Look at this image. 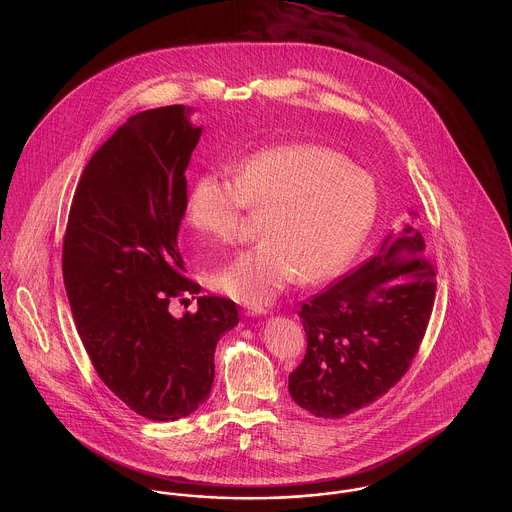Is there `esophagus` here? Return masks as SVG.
Segmentation results:
<instances>
[{
  "label": "esophagus",
  "mask_w": 512,
  "mask_h": 512,
  "mask_svg": "<svg viewBox=\"0 0 512 512\" xmlns=\"http://www.w3.org/2000/svg\"><path fill=\"white\" fill-rule=\"evenodd\" d=\"M244 313L247 317H263V315H267L268 311L259 305H245Z\"/></svg>",
  "instance_id": "esophagus-1"
}]
</instances>
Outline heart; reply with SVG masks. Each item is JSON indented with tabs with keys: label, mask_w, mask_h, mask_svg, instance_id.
Returning a JSON list of instances; mask_svg holds the SVG:
<instances>
[{
	"label": "heart",
	"mask_w": 512,
	"mask_h": 512,
	"mask_svg": "<svg viewBox=\"0 0 512 512\" xmlns=\"http://www.w3.org/2000/svg\"><path fill=\"white\" fill-rule=\"evenodd\" d=\"M378 186L341 153L313 144L268 147L234 172L201 174L186 197V220L211 242L236 238L245 207L265 211L259 244L209 276L215 292L265 305L299 274L305 284L334 278L365 242Z\"/></svg>",
	"instance_id": "heart-1"
}]
</instances>
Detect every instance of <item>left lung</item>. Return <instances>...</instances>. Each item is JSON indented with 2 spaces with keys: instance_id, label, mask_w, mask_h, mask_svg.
<instances>
[{
  "instance_id": "1",
  "label": "left lung",
  "mask_w": 512,
  "mask_h": 512,
  "mask_svg": "<svg viewBox=\"0 0 512 512\" xmlns=\"http://www.w3.org/2000/svg\"><path fill=\"white\" fill-rule=\"evenodd\" d=\"M424 251L422 234L403 224L365 265L301 307L307 353L288 380L301 409L341 418L401 380L434 307L436 268Z\"/></svg>"
}]
</instances>
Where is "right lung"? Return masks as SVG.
Returning <instances> with one entry per match:
<instances>
[{
	"mask_svg": "<svg viewBox=\"0 0 512 512\" xmlns=\"http://www.w3.org/2000/svg\"><path fill=\"white\" fill-rule=\"evenodd\" d=\"M192 113L167 105L124 122L82 172L63 242L65 290L92 365L134 413L157 422L207 401L217 343L238 324L236 303L217 295L197 297L194 315L169 311L172 299L199 293L176 242L184 172L203 132Z\"/></svg>",
	"mask_w": 512,
	"mask_h": 512,
	"instance_id": "add662e5",
	"label": "right lung"
}]
</instances>
